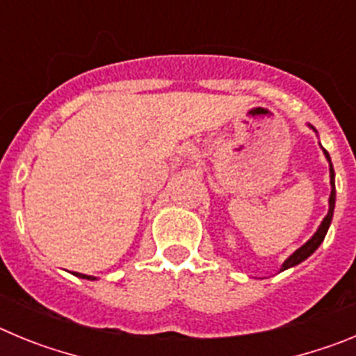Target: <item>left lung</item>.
<instances>
[{"label":"left lung","instance_id":"left-lung-1","mask_svg":"<svg viewBox=\"0 0 356 356\" xmlns=\"http://www.w3.org/2000/svg\"><path fill=\"white\" fill-rule=\"evenodd\" d=\"M310 128H312V130L316 131V128H314V127H310ZM323 151H325L326 160H328V162H330V185H332V194H330V201H328V203H330L328 213H326V217H325V219H323V222H321V226H319V228H317L316 234L312 235V238H308V241L305 242V244L300 248V250H296L294 253H292L291 257H289V259L285 260L284 266H282V271H285V269H289V267H294V266H298V264L303 262V260H307L308 257H310V254H312L314 251H316L317 248L321 246V242L325 241L326 232H328L330 225H332L333 209H335V172H333L332 159H330L328 151H326L325 147H323Z\"/></svg>","mask_w":356,"mask_h":356}]
</instances>
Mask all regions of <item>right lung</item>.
<instances>
[{
  "instance_id": "1",
  "label": "right lung",
  "mask_w": 356,
  "mask_h": 356,
  "mask_svg": "<svg viewBox=\"0 0 356 356\" xmlns=\"http://www.w3.org/2000/svg\"><path fill=\"white\" fill-rule=\"evenodd\" d=\"M74 275L78 276V278H83V280H96L94 276H87V275H81V273H74Z\"/></svg>"
}]
</instances>
